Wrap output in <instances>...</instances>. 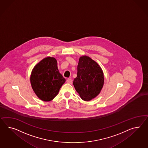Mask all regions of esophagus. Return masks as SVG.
Returning a JSON list of instances; mask_svg holds the SVG:
<instances>
[{
    "label": "esophagus",
    "mask_w": 148,
    "mask_h": 148,
    "mask_svg": "<svg viewBox=\"0 0 148 148\" xmlns=\"http://www.w3.org/2000/svg\"><path fill=\"white\" fill-rule=\"evenodd\" d=\"M66 82L67 83H69V84H72V79H67V81H66Z\"/></svg>",
    "instance_id": "esophagus-1"
}]
</instances>
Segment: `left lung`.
Masks as SVG:
<instances>
[{
    "mask_svg": "<svg viewBox=\"0 0 148 148\" xmlns=\"http://www.w3.org/2000/svg\"><path fill=\"white\" fill-rule=\"evenodd\" d=\"M104 83L103 71L97 62L87 56L80 57L73 85L81 99L90 101L96 97Z\"/></svg>",
    "mask_w": 148,
    "mask_h": 148,
    "instance_id": "8db88e82",
    "label": "left lung"
}]
</instances>
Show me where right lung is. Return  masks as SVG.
Masks as SVG:
<instances>
[{
  "mask_svg": "<svg viewBox=\"0 0 148 148\" xmlns=\"http://www.w3.org/2000/svg\"><path fill=\"white\" fill-rule=\"evenodd\" d=\"M30 80L35 94L44 101H52L66 81L58 70L56 59L50 57L44 58L34 66Z\"/></svg>",
  "mask_w": 148,
  "mask_h": 148,
  "instance_id": "1",
  "label": "right lung"
}]
</instances>
